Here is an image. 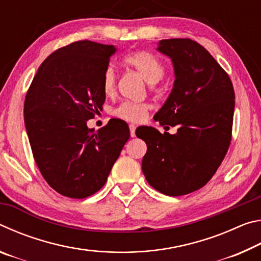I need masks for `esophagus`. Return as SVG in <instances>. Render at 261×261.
<instances>
[{"label":"esophagus","instance_id":"1","mask_svg":"<svg viewBox=\"0 0 261 261\" xmlns=\"http://www.w3.org/2000/svg\"><path fill=\"white\" fill-rule=\"evenodd\" d=\"M130 136L131 137H135L136 136V125L135 124H130Z\"/></svg>","mask_w":261,"mask_h":261}]
</instances>
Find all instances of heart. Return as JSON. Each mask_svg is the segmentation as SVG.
<instances>
[{
    "mask_svg": "<svg viewBox=\"0 0 261 261\" xmlns=\"http://www.w3.org/2000/svg\"><path fill=\"white\" fill-rule=\"evenodd\" d=\"M124 63L137 70L148 84H155L165 76V65L155 55L148 51H136L124 57ZM116 72L112 65L105 69L102 74V91L112 95L116 88ZM151 106L146 102L123 101L113 110V115L127 122H140L146 117Z\"/></svg>",
    "mask_w": 261,
    "mask_h": 261,
    "instance_id": "obj_1",
    "label": "heart"
}]
</instances>
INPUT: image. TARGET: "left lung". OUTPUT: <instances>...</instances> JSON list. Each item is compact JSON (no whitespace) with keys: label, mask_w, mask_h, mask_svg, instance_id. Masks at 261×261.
Wrapping results in <instances>:
<instances>
[{"label":"left lung","mask_w":261,"mask_h":261,"mask_svg":"<svg viewBox=\"0 0 261 261\" xmlns=\"http://www.w3.org/2000/svg\"><path fill=\"white\" fill-rule=\"evenodd\" d=\"M158 50L174 64L175 82L154 116L177 132L160 134L143 126L137 137L147 145L141 169L159 192L177 197L208 182L231 141L235 92L228 73L208 51L191 39H166Z\"/></svg>","instance_id":"left-lung-1"}]
</instances>
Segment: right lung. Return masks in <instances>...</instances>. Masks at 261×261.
Returning a JSON list of instances; mask_svg holds the SVG:
<instances>
[{
  "label": "right lung",
  "mask_w": 261,
  "mask_h": 261,
  "mask_svg": "<svg viewBox=\"0 0 261 261\" xmlns=\"http://www.w3.org/2000/svg\"><path fill=\"white\" fill-rule=\"evenodd\" d=\"M115 51L90 40L62 47L42 62L26 93L24 121L33 158L62 196L83 199L98 192L130 137L117 118L98 131L86 124L102 109V74Z\"/></svg>",
  "instance_id": "right-lung-1"
}]
</instances>
